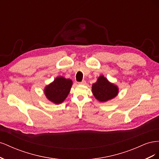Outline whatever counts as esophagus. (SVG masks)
<instances>
[{
    "instance_id": "1",
    "label": "esophagus",
    "mask_w": 159,
    "mask_h": 159,
    "mask_svg": "<svg viewBox=\"0 0 159 159\" xmlns=\"http://www.w3.org/2000/svg\"><path fill=\"white\" fill-rule=\"evenodd\" d=\"M80 85H85L86 84V81L85 80H83L82 81H81V82L78 83Z\"/></svg>"
}]
</instances>
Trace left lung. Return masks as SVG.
<instances>
[{
    "instance_id": "1",
    "label": "left lung",
    "mask_w": 159,
    "mask_h": 159,
    "mask_svg": "<svg viewBox=\"0 0 159 159\" xmlns=\"http://www.w3.org/2000/svg\"><path fill=\"white\" fill-rule=\"evenodd\" d=\"M119 92L117 85L109 82L103 75H100L92 85V93L99 102H105L116 97Z\"/></svg>"
}]
</instances>
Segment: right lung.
Wrapping results in <instances>:
<instances>
[{
	"label": "right lung",
	"mask_w": 159,
	"mask_h": 159,
	"mask_svg": "<svg viewBox=\"0 0 159 159\" xmlns=\"http://www.w3.org/2000/svg\"><path fill=\"white\" fill-rule=\"evenodd\" d=\"M72 85V81L60 76L46 86L44 93L47 99L55 104H60L68 95Z\"/></svg>",
	"instance_id": "obj_1"
}]
</instances>
